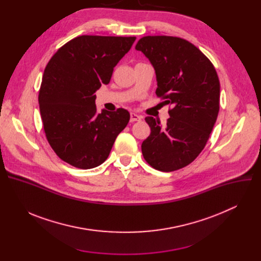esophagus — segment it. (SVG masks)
Masks as SVG:
<instances>
[{
	"instance_id": "obj_1",
	"label": "esophagus",
	"mask_w": 261,
	"mask_h": 261,
	"mask_svg": "<svg viewBox=\"0 0 261 261\" xmlns=\"http://www.w3.org/2000/svg\"><path fill=\"white\" fill-rule=\"evenodd\" d=\"M131 122H139V121H141V119H142V117L141 116H138V115H136V114H134V113H132L131 115Z\"/></svg>"
}]
</instances>
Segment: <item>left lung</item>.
<instances>
[{"instance_id":"left-lung-1","label":"left lung","mask_w":261,"mask_h":261,"mask_svg":"<svg viewBox=\"0 0 261 261\" xmlns=\"http://www.w3.org/2000/svg\"><path fill=\"white\" fill-rule=\"evenodd\" d=\"M155 68L156 95L170 106L166 126L152 117L151 134L141 144L144 160L169 172L192 163L204 148L220 108V82L212 62L189 41L145 36L137 42Z\"/></svg>"}]
</instances>
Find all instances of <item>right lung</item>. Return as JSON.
<instances>
[{
    "label": "right lung",
    "mask_w": 261,
    "mask_h": 261,
    "mask_svg": "<svg viewBox=\"0 0 261 261\" xmlns=\"http://www.w3.org/2000/svg\"><path fill=\"white\" fill-rule=\"evenodd\" d=\"M135 39L79 36L46 65L38 97L40 115L48 143L66 163L81 169L99 166L129 123L124 108L97 115L95 92L109 84L115 66Z\"/></svg>",
    "instance_id": "right-lung-1"
}]
</instances>
